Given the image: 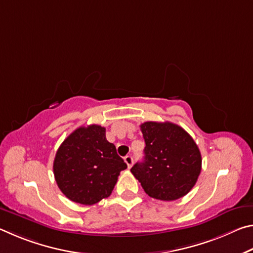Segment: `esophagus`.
Here are the masks:
<instances>
[{
    "instance_id": "obj_1",
    "label": "esophagus",
    "mask_w": 253,
    "mask_h": 253,
    "mask_svg": "<svg viewBox=\"0 0 253 253\" xmlns=\"http://www.w3.org/2000/svg\"><path fill=\"white\" fill-rule=\"evenodd\" d=\"M124 161H125V163L127 164L128 169H130L131 166H132V163H134V158H132V156L128 155V156H126L125 158H124Z\"/></svg>"
}]
</instances>
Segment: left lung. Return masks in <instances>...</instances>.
Masks as SVG:
<instances>
[{"label": "left lung", "mask_w": 253, "mask_h": 253, "mask_svg": "<svg viewBox=\"0 0 253 253\" xmlns=\"http://www.w3.org/2000/svg\"><path fill=\"white\" fill-rule=\"evenodd\" d=\"M145 139L144 161L130 172L151 198L174 201L195 185L202 168L200 149L187 131L173 123L140 125Z\"/></svg>", "instance_id": "1"}]
</instances>
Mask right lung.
<instances>
[{
    "instance_id": "add662e5",
    "label": "right lung",
    "mask_w": 253,
    "mask_h": 253,
    "mask_svg": "<svg viewBox=\"0 0 253 253\" xmlns=\"http://www.w3.org/2000/svg\"><path fill=\"white\" fill-rule=\"evenodd\" d=\"M127 165L114 144L106 139V128H77L60 145L53 162L55 182L72 202L92 205L108 198Z\"/></svg>"
}]
</instances>
